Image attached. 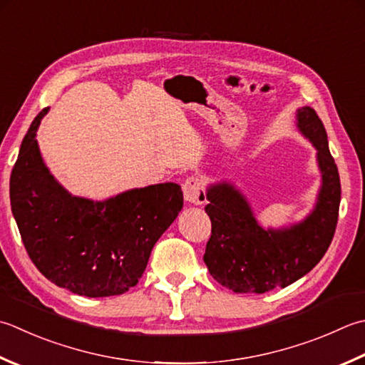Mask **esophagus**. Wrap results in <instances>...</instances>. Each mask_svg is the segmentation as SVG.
Segmentation results:
<instances>
[{
	"label": "esophagus",
	"mask_w": 365,
	"mask_h": 365,
	"mask_svg": "<svg viewBox=\"0 0 365 365\" xmlns=\"http://www.w3.org/2000/svg\"><path fill=\"white\" fill-rule=\"evenodd\" d=\"M185 201L195 205H202L207 201V182L201 175H191L183 183Z\"/></svg>",
	"instance_id": "34e87169"
}]
</instances>
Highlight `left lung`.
<instances>
[{"mask_svg": "<svg viewBox=\"0 0 365 365\" xmlns=\"http://www.w3.org/2000/svg\"><path fill=\"white\" fill-rule=\"evenodd\" d=\"M297 126L318 150L323 185L315 210L302 223L262 230L245 197L232 185H213L207 192L212 234L204 262L215 280L234 292L284 288L309 274L329 248L339 221L340 177L327 145L324 125L315 109L297 110Z\"/></svg>", "mask_w": 365, "mask_h": 365, "instance_id": "8db88e82", "label": "left lung"}]
</instances>
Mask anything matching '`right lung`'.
Here are the masks:
<instances>
[{
	"instance_id": "obj_1",
	"label": "right lung",
	"mask_w": 365,
	"mask_h": 365,
	"mask_svg": "<svg viewBox=\"0 0 365 365\" xmlns=\"http://www.w3.org/2000/svg\"><path fill=\"white\" fill-rule=\"evenodd\" d=\"M47 112L33 120L9 183L26 253L56 287L87 297L123 294L138 284L156 240L182 210V188L150 185L104 202L71 196L39 153L36 131Z\"/></svg>"
}]
</instances>
